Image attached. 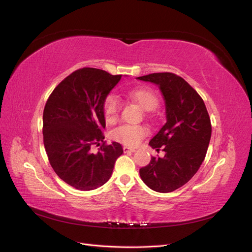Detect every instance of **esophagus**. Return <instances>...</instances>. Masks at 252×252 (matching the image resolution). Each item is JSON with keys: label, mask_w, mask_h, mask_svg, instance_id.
<instances>
[{"label": "esophagus", "mask_w": 252, "mask_h": 252, "mask_svg": "<svg viewBox=\"0 0 252 252\" xmlns=\"http://www.w3.org/2000/svg\"><path fill=\"white\" fill-rule=\"evenodd\" d=\"M123 150H124L125 154H132V152H134V151H135V149H134V148L127 147V146H124V147H123Z\"/></svg>", "instance_id": "34e87169"}]
</instances>
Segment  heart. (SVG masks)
<instances>
[{"mask_svg":"<svg viewBox=\"0 0 252 252\" xmlns=\"http://www.w3.org/2000/svg\"><path fill=\"white\" fill-rule=\"evenodd\" d=\"M126 96L131 101L138 103L142 108L150 111L155 109L158 104L157 94L149 87H135L126 93ZM103 114L104 119L108 124L116 123L119 119L121 103L119 98L109 94L103 101ZM148 133V128L144 125L123 124L114 128L111 132V138L126 146H135L138 145L145 135Z\"/></svg>","mask_w":252,"mask_h":252,"instance_id":"obj_1","label":"heart"}]
</instances>
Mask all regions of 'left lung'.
Returning <instances> with one entry per match:
<instances>
[{"label": "left lung", "mask_w": 252, "mask_h": 252, "mask_svg": "<svg viewBox=\"0 0 252 252\" xmlns=\"http://www.w3.org/2000/svg\"><path fill=\"white\" fill-rule=\"evenodd\" d=\"M157 84L165 100V125L149 142L165 151L164 158L152 157L140 175L150 189L171 192L185 185L199 170L211 138V123L200 94L179 75L158 72L139 77Z\"/></svg>", "instance_id": "8db88e82"}]
</instances>
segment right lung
<instances>
[{"label": "right lung", "mask_w": 252, "mask_h": 252, "mask_svg": "<svg viewBox=\"0 0 252 252\" xmlns=\"http://www.w3.org/2000/svg\"><path fill=\"white\" fill-rule=\"evenodd\" d=\"M122 75L84 67L70 73L53 89L43 112V140L51 167L68 185L93 190L104 185L121 144H106L103 101ZM99 147L96 154L92 147Z\"/></svg>", "instance_id": "right-lung-1"}]
</instances>
